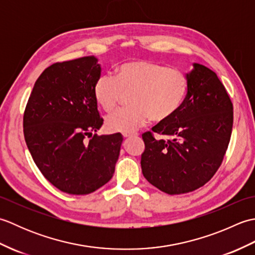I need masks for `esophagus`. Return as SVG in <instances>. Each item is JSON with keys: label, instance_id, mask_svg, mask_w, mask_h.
I'll return each instance as SVG.
<instances>
[{"label": "esophagus", "instance_id": "esophagus-1", "mask_svg": "<svg viewBox=\"0 0 255 255\" xmlns=\"http://www.w3.org/2000/svg\"><path fill=\"white\" fill-rule=\"evenodd\" d=\"M132 136H134V134H132V133H123L124 138H129V137H132Z\"/></svg>", "mask_w": 255, "mask_h": 255}]
</instances>
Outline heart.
I'll list each match as a JSON object with an SVG mask.
<instances>
[{
  "instance_id": "1",
  "label": "heart",
  "mask_w": 255,
  "mask_h": 255,
  "mask_svg": "<svg viewBox=\"0 0 255 255\" xmlns=\"http://www.w3.org/2000/svg\"><path fill=\"white\" fill-rule=\"evenodd\" d=\"M187 75L163 64L133 60L122 63L116 77L102 74L93 85L95 102L106 113L113 112L129 96V106L113 113L106 119L111 131L131 133L148 124L165 123L181 110L188 93Z\"/></svg>"
}]
</instances>
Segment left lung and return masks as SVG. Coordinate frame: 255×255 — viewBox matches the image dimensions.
Instances as JSON below:
<instances>
[{
  "label": "left lung",
  "instance_id": "8db88e82",
  "mask_svg": "<svg viewBox=\"0 0 255 255\" xmlns=\"http://www.w3.org/2000/svg\"><path fill=\"white\" fill-rule=\"evenodd\" d=\"M187 73L188 93L176 115L144 132L142 174L170 195L193 192L205 185L224 160L230 141L234 106L217 74L194 63Z\"/></svg>",
  "mask_w": 255,
  "mask_h": 255
}]
</instances>
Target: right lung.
<instances>
[{
  "label": "right lung",
  "mask_w": 255,
  "mask_h": 255,
  "mask_svg": "<svg viewBox=\"0 0 255 255\" xmlns=\"http://www.w3.org/2000/svg\"><path fill=\"white\" fill-rule=\"evenodd\" d=\"M101 75L94 56L57 62L37 79L24 113V137L48 181L72 195L95 192L115 172L123 136L96 132L103 118L93 85Z\"/></svg>",
  "instance_id": "add662e5"
}]
</instances>
